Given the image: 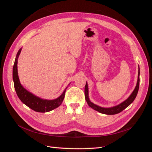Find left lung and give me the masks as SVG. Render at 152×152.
<instances>
[{"label": "left lung", "mask_w": 152, "mask_h": 152, "mask_svg": "<svg viewBox=\"0 0 152 152\" xmlns=\"http://www.w3.org/2000/svg\"><path fill=\"white\" fill-rule=\"evenodd\" d=\"M140 67L138 66V75H137V84L134 91H132L131 94L129 96V98L124 101V102H122L120 104H118V105L114 106V107H109V108H104V107H99V106L91 102L89 98L88 85H87V83L86 82V84L85 86L84 92H85V98L87 104H88V105L91 108L94 109V110H96V111H98L99 113H102L106 115H115V114H117L118 113L121 112L122 110H124L127 107H129V106L133 102V101L134 100V99L136 97L137 92H138V89H139V86H140Z\"/></svg>", "instance_id": "obj_1"}]
</instances>
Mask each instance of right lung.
Listing matches in <instances>:
<instances>
[{
    "mask_svg": "<svg viewBox=\"0 0 152 152\" xmlns=\"http://www.w3.org/2000/svg\"><path fill=\"white\" fill-rule=\"evenodd\" d=\"M21 49L22 48H20L16 54L15 64H14L12 69L14 86H15V89L18 98H20L23 103H24L27 107H28L31 110L37 112H48L58 108L61 105L64 98H65V91L67 87L64 90L63 93L58 98L50 100L40 98L25 89L23 86L20 83L18 73V59L21 53Z\"/></svg>",
    "mask_w": 152,
    "mask_h": 152,
    "instance_id": "obj_1",
    "label": "right lung"
}]
</instances>
